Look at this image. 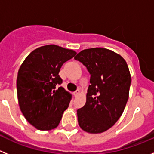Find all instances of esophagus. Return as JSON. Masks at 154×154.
<instances>
[{
	"instance_id": "obj_1",
	"label": "esophagus",
	"mask_w": 154,
	"mask_h": 154,
	"mask_svg": "<svg viewBox=\"0 0 154 154\" xmlns=\"http://www.w3.org/2000/svg\"><path fill=\"white\" fill-rule=\"evenodd\" d=\"M79 93H80V91H79V89H77V90H76L75 92H74V95H75V96H79Z\"/></svg>"
}]
</instances>
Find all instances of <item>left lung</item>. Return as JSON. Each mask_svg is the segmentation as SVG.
<instances>
[{
  "mask_svg": "<svg viewBox=\"0 0 154 154\" xmlns=\"http://www.w3.org/2000/svg\"><path fill=\"white\" fill-rule=\"evenodd\" d=\"M90 74L85 106L77 110L79 125L89 133H101L112 127L129 99L131 76L126 61L103 48L82 50L75 57Z\"/></svg>",
  "mask_w": 154,
  "mask_h": 154,
  "instance_id": "obj_1",
  "label": "left lung"
}]
</instances>
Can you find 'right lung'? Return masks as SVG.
<instances>
[{
    "instance_id": "obj_1",
    "label": "right lung",
    "mask_w": 154,
    "mask_h": 154,
    "mask_svg": "<svg viewBox=\"0 0 154 154\" xmlns=\"http://www.w3.org/2000/svg\"><path fill=\"white\" fill-rule=\"evenodd\" d=\"M76 55L73 50L55 45L42 46L31 51L18 70L17 93L21 112L39 130L58 126L72 95L61 85L58 75L65 62Z\"/></svg>"
}]
</instances>
